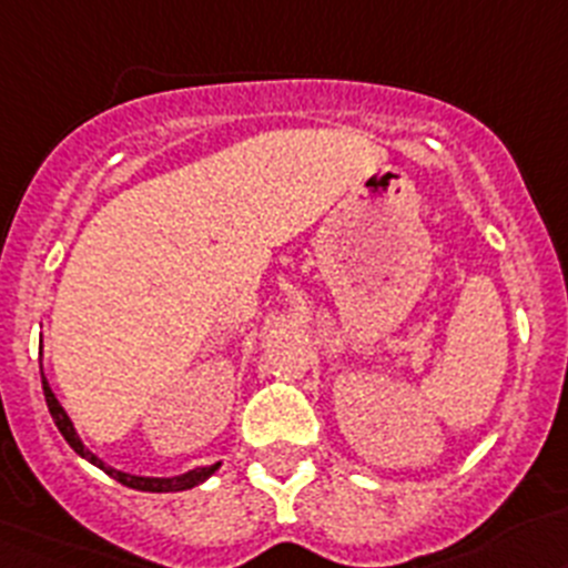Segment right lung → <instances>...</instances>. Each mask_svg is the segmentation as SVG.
Here are the masks:
<instances>
[{"instance_id":"1","label":"right lung","mask_w":568,"mask_h":568,"mask_svg":"<svg viewBox=\"0 0 568 568\" xmlns=\"http://www.w3.org/2000/svg\"><path fill=\"white\" fill-rule=\"evenodd\" d=\"M41 388H44V399H47V408H50V416H53L55 428L61 430V436H64L67 442H70V447L75 450L78 456H83L87 462H92L95 467H101L106 476H112L114 481H121V485L132 487V490H143V493H180V490H191V487L202 485L205 478H211L213 473L220 470V462L216 465H207V467H196V470H189L182 473V476H171V478H149V476H132V473H123V470H114V467L103 465L101 459H98L92 450H87L83 447V442L78 439L75 428H72V419L67 416V410L61 408V403L55 399L53 388H50V383H47L44 377H41Z\"/></svg>"}]
</instances>
